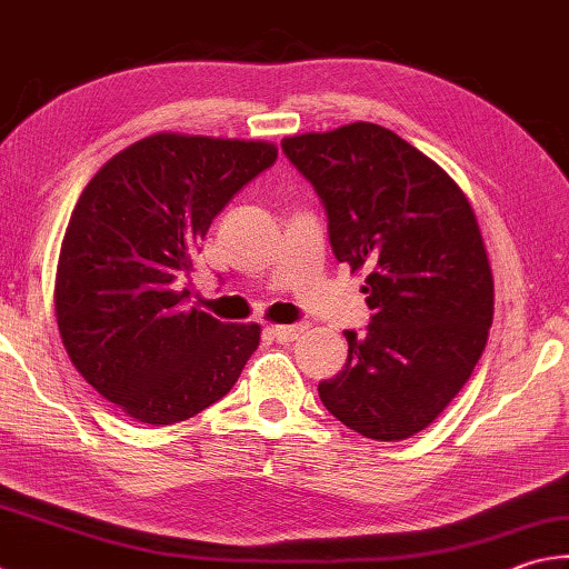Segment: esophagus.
Returning <instances> with one entry per match:
<instances>
[{"mask_svg":"<svg viewBox=\"0 0 569 569\" xmlns=\"http://www.w3.org/2000/svg\"><path fill=\"white\" fill-rule=\"evenodd\" d=\"M270 335L280 341V345H289L305 335V325H282V327H270Z\"/></svg>","mask_w":569,"mask_h":569,"instance_id":"obj_1","label":"esophagus"}]
</instances>
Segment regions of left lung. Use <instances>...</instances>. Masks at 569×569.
Segmentation results:
<instances>
[{
  "mask_svg": "<svg viewBox=\"0 0 569 569\" xmlns=\"http://www.w3.org/2000/svg\"><path fill=\"white\" fill-rule=\"evenodd\" d=\"M327 208L329 242L373 309L319 383L331 416L373 441L431 426L470 379L492 325V270L473 206L446 170L377 123L282 141Z\"/></svg>",
  "mask_w": 569,
  "mask_h": 569,
  "instance_id": "8db88e82",
  "label": "left lung"
}]
</instances>
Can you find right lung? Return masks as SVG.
Wrapping results in <instances>:
<instances>
[{
	"label": "right lung",
	"mask_w": 569,
	"mask_h": 569,
	"mask_svg": "<svg viewBox=\"0 0 569 569\" xmlns=\"http://www.w3.org/2000/svg\"><path fill=\"white\" fill-rule=\"evenodd\" d=\"M277 146L153 133L96 170L63 232L53 309L69 359L133 421L173 426L220 401L260 347V325L180 309L212 218L270 168Z\"/></svg>",
	"instance_id": "right-lung-1"
}]
</instances>
